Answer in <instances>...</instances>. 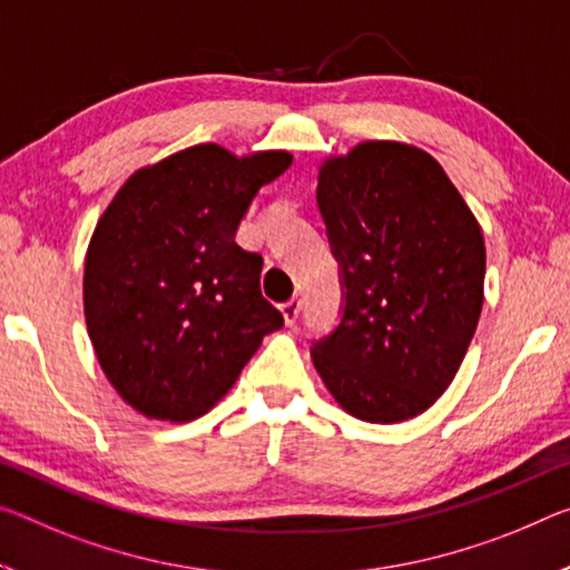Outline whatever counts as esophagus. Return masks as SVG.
I'll return each mask as SVG.
<instances>
[{
  "label": "esophagus",
  "mask_w": 570,
  "mask_h": 570,
  "mask_svg": "<svg viewBox=\"0 0 570 570\" xmlns=\"http://www.w3.org/2000/svg\"><path fill=\"white\" fill-rule=\"evenodd\" d=\"M302 312V302L299 299H288L286 304H282V314H284V322L286 324H294L296 317H299Z\"/></svg>",
  "instance_id": "1"
}]
</instances>
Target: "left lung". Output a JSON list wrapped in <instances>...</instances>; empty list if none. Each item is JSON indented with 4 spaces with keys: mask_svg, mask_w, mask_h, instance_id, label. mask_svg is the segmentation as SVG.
Here are the masks:
<instances>
[{
    "mask_svg": "<svg viewBox=\"0 0 570 570\" xmlns=\"http://www.w3.org/2000/svg\"><path fill=\"white\" fill-rule=\"evenodd\" d=\"M317 179L345 312L314 342V367L355 419H415L454 381L480 322V223L444 167L403 141L357 144Z\"/></svg>",
    "mask_w": 570,
    "mask_h": 570,
    "instance_id": "obj_1",
    "label": "left lung"
}]
</instances>
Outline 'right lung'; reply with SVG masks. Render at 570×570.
I'll use <instances>...</instances> for the list:
<instances>
[{"mask_svg": "<svg viewBox=\"0 0 570 570\" xmlns=\"http://www.w3.org/2000/svg\"><path fill=\"white\" fill-rule=\"evenodd\" d=\"M288 165L282 149L236 157L197 144L134 171L98 218L83 271L88 337L134 411L171 423L207 413L284 324L261 294L264 258L236 230Z\"/></svg>", "mask_w": 570, "mask_h": 570, "instance_id": "add662e5", "label": "right lung"}]
</instances>
